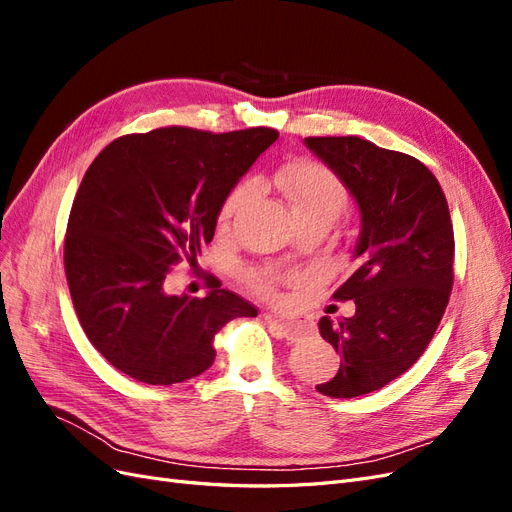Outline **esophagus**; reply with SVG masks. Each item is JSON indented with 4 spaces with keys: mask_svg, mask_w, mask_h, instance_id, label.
Segmentation results:
<instances>
[{
    "mask_svg": "<svg viewBox=\"0 0 512 512\" xmlns=\"http://www.w3.org/2000/svg\"><path fill=\"white\" fill-rule=\"evenodd\" d=\"M265 320L271 327L273 335H277V337H284V339H290V342H292V339H297L299 335H303V329L299 327V324H294L290 320H282V318H277L273 314H265Z\"/></svg>",
    "mask_w": 512,
    "mask_h": 512,
    "instance_id": "esophagus-1",
    "label": "esophagus"
}]
</instances>
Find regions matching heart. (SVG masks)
<instances>
[{"label": "heart", "mask_w": 512, "mask_h": 512, "mask_svg": "<svg viewBox=\"0 0 512 512\" xmlns=\"http://www.w3.org/2000/svg\"><path fill=\"white\" fill-rule=\"evenodd\" d=\"M271 181L275 185V190L286 198L294 220L322 218L333 222L339 218V213L346 209L348 203V190L344 181L339 179L331 168L312 160H292L280 166L273 173ZM252 194V181L237 183L224 198L220 218H232V215L250 200ZM282 280V273H275L269 269L245 273V282L258 294H265V297H275V288Z\"/></svg>", "instance_id": "1"}]
</instances>
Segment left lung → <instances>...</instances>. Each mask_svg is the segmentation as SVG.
Masks as SVG:
<instances>
[{"mask_svg":"<svg viewBox=\"0 0 512 512\" xmlns=\"http://www.w3.org/2000/svg\"><path fill=\"white\" fill-rule=\"evenodd\" d=\"M305 145L361 209L359 265L333 292L356 309L320 318V335L342 363L316 386L329 397H359L408 371L436 333L455 280L453 222L438 179L408 153L359 136H309Z\"/></svg>","mask_w":512,"mask_h":512,"instance_id":"left-lung-1","label":"left lung"}]
</instances>
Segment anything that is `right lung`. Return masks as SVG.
<instances>
[{
	"label": "right lung",
	"mask_w": 512,
	"mask_h": 512,
	"mask_svg": "<svg viewBox=\"0 0 512 512\" xmlns=\"http://www.w3.org/2000/svg\"><path fill=\"white\" fill-rule=\"evenodd\" d=\"M280 132L170 126L119 136L91 162L64 241L70 297L89 342L123 374L168 386L213 365L226 322L258 316L209 282L203 299L164 292L170 267L213 239L224 198Z\"/></svg>",
	"instance_id": "add662e5"
}]
</instances>
